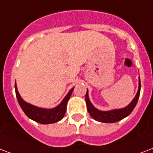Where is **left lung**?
I'll list each match as a JSON object with an SVG mask.
<instances>
[{"instance_id": "left-lung-1", "label": "left lung", "mask_w": 153, "mask_h": 153, "mask_svg": "<svg viewBox=\"0 0 153 153\" xmlns=\"http://www.w3.org/2000/svg\"><path fill=\"white\" fill-rule=\"evenodd\" d=\"M140 87H141L140 86V79H139L138 91H137L136 96L133 99V100L131 101V103L125 108H121V109H115V110H111L108 111H102L96 109L90 101L89 96H88V91H87L85 99H86L87 111H88L90 115L95 120L102 122V123H115V122H118L119 120H123V118L127 117L128 115H130V113L133 111V109L136 107L139 97H140Z\"/></svg>"}]
</instances>
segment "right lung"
I'll use <instances>...</instances> for the list:
<instances>
[{"instance_id":"obj_1","label":"right lung","mask_w":153,"mask_h":153,"mask_svg":"<svg viewBox=\"0 0 153 153\" xmlns=\"http://www.w3.org/2000/svg\"><path fill=\"white\" fill-rule=\"evenodd\" d=\"M74 88H72L68 94L66 95L63 100L62 101L60 104L57 106L56 108L52 109H45V108H40L35 107L33 105L28 103L25 101L22 100L21 95L17 91V85L15 84V91H16V96H17V101L19 102L21 108L25 112V114L28 117L33 120L36 121L42 124H50L53 123L61 120L63 118L64 115L66 111V105L69 99L71 97Z\"/></svg>"}]
</instances>
